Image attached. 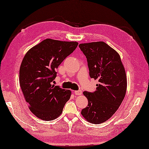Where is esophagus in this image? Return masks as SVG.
I'll list each match as a JSON object with an SVG mask.
<instances>
[{
  "label": "esophagus",
  "mask_w": 149,
  "mask_h": 149,
  "mask_svg": "<svg viewBox=\"0 0 149 149\" xmlns=\"http://www.w3.org/2000/svg\"><path fill=\"white\" fill-rule=\"evenodd\" d=\"M74 93L77 95H81L82 94V91L81 90H77V91H74Z\"/></svg>",
  "instance_id": "34e87169"
}]
</instances>
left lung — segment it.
I'll use <instances>...</instances> for the list:
<instances>
[{
  "instance_id": "1",
  "label": "left lung",
  "mask_w": 149,
  "mask_h": 149,
  "mask_svg": "<svg viewBox=\"0 0 149 149\" xmlns=\"http://www.w3.org/2000/svg\"><path fill=\"white\" fill-rule=\"evenodd\" d=\"M91 78L99 79L93 92H84L88 106L81 114L87 121L100 124L111 118L124 99L127 79L119 54L104 42L80 43Z\"/></svg>"
}]
</instances>
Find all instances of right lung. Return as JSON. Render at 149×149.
I'll return each instance as SVG.
<instances>
[{"label":"right lung","mask_w":149,"mask_h":149,"mask_svg":"<svg viewBox=\"0 0 149 149\" xmlns=\"http://www.w3.org/2000/svg\"><path fill=\"white\" fill-rule=\"evenodd\" d=\"M77 42L47 38L25 54L19 69V84L31 112L43 121L61 114L71 92L52 85L56 70L77 48Z\"/></svg>","instance_id":"obj_1"}]
</instances>
